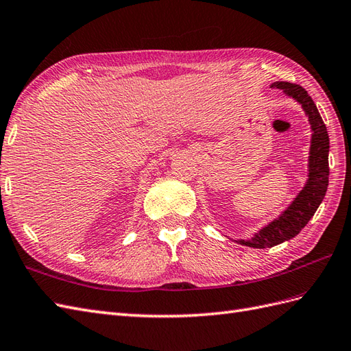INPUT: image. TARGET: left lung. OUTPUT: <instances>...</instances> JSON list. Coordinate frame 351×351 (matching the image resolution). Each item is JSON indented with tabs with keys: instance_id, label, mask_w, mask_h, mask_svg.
Listing matches in <instances>:
<instances>
[{
	"instance_id": "left-lung-1",
	"label": "left lung",
	"mask_w": 351,
	"mask_h": 351,
	"mask_svg": "<svg viewBox=\"0 0 351 351\" xmlns=\"http://www.w3.org/2000/svg\"><path fill=\"white\" fill-rule=\"evenodd\" d=\"M269 87L282 90V93L298 104L305 117L308 119L311 129V141L308 151V173L302 190L296 194L291 204L267 226L255 231L246 239H231L247 247H273L293 239L307 226L308 221L316 213L320 203L325 199L329 184V136L326 125L317 111L316 104L305 90L287 82H274Z\"/></svg>"
}]
</instances>
